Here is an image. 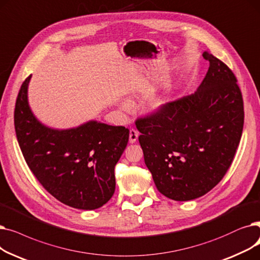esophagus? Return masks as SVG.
<instances>
[{"mask_svg":"<svg viewBox=\"0 0 260 260\" xmlns=\"http://www.w3.org/2000/svg\"><path fill=\"white\" fill-rule=\"evenodd\" d=\"M138 138H139V132L137 130L131 129L130 133H129V143L134 144L135 142H137Z\"/></svg>","mask_w":260,"mask_h":260,"instance_id":"esophagus-1","label":"esophagus"}]
</instances>
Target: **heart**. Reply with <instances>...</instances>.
<instances>
[{
	"label": "heart",
	"mask_w": 260,
	"mask_h": 260,
	"mask_svg": "<svg viewBox=\"0 0 260 260\" xmlns=\"http://www.w3.org/2000/svg\"><path fill=\"white\" fill-rule=\"evenodd\" d=\"M164 104L163 100H157L155 103L156 107H160ZM120 109L123 111V112H130V111L133 109V104L129 100H123L120 103Z\"/></svg>",
	"instance_id": "heart-1"
}]
</instances>
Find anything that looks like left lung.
<instances>
[{
    "label": "left lung",
    "instance_id": "8db88e82",
    "mask_svg": "<svg viewBox=\"0 0 260 260\" xmlns=\"http://www.w3.org/2000/svg\"><path fill=\"white\" fill-rule=\"evenodd\" d=\"M206 75L193 94L169 102L137 120L147 168L157 190L175 201L202 197L230 168L243 129L237 79L207 52Z\"/></svg>",
    "mask_w": 260,
    "mask_h": 260
}]
</instances>
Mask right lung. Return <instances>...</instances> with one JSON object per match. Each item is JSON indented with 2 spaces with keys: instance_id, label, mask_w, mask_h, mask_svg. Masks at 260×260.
Masks as SVG:
<instances>
[{
  "instance_id": "obj_1",
  "label": "right lung",
  "mask_w": 260,
  "mask_h": 260,
  "mask_svg": "<svg viewBox=\"0 0 260 260\" xmlns=\"http://www.w3.org/2000/svg\"><path fill=\"white\" fill-rule=\"evenodd\" d=\"M31 75L23 82L15 109V129L23 156L42 186L66 205L92 211L115 191L114 167L129 130L89 120L69 129L45 126L28 103Z\"/></svg>"
}]
</instances>
